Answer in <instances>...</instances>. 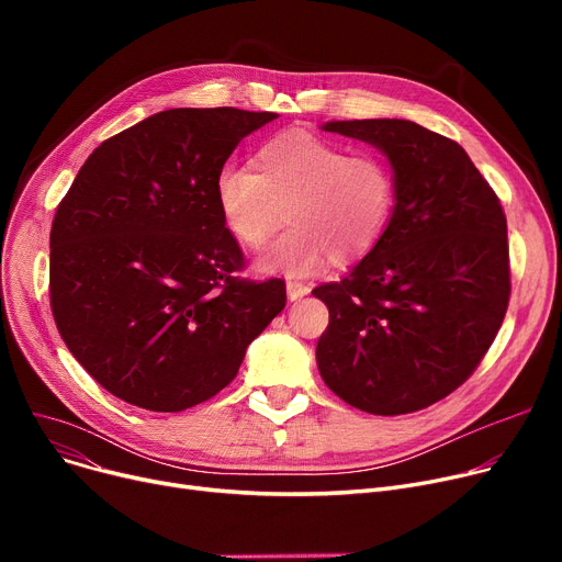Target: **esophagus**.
Returning <instances> with one entry per match:
<instances>
[{"label":"esophagus","mask_w":562,"mask_h":562,"mask_svg":"<svg viewBox=\"0 0 562 562\" xmlns=\"http://www.w3.org/2000/svg\"><path fill=\"white\" fill-rule=\"evenodd\" d=\"M307 293H310V284L299 282V280H289L286 282V296H289V301H299V299L307 296Z\"/></svg>","instance_id":"esophagus-1"}]
</instances>
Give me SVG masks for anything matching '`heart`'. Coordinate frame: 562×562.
Instances as JSON below:
<instances>
[{
	"instance_id": "obj_1",
	"label": "heart",
	"mask_w": 562,
	"mask_h": 562,
	"mask_svg": "<svg viewBox=\"0 0 562 562\" xmlns=\"http://www.w3.org/2000/svg\"><path fill=\"white\" fill-rule=\"evenodd\" d=\"M214 198L227 232L250 250L269 244L286 216L293 227L261 266L310 276L330 257L352 263L380 244L396 210V175L375 150L348 153L330 138L286 130L257 147L252 168L223 166Z\"/></svg>"
}]
</instances>
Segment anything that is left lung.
I'll use <instances>...</instances> for the list:
<instances>
[{
	"mask_svg": "<svg viewBox=\"0 0 562 562\" xmlns=\"http://www.w3.org/2000/svg\"><path fill=\"white\" fill-rule=\"evenodd\" d=\"M367 140L396 172L380 244L312 293L330 323L316 344L326 385L369 415H407L456 392L490 350L510 301L508 223L462 147L409 121L323 125Z\"/></svg>",
	"mask_w": 562,
	"mask_h": 562,
	"instance_id": "1",
	"label": "left lung"
}]
</instances>
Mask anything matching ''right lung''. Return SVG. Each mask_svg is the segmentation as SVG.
Masks as SVG:
<instances>
[{
	"label": "right lung",
	"instance_id": "obj_1",
	"mask_svg": "<svg viewBox=\"0 0 562 562\" xmlns=\"http://www.w3.org/2000/svg\"><path fill=\"white\" fill-rule=\"evenodd\" d=\"M271 111L168 109L106 138L58 202L49 305L75 360L153 412L210 401L284 310V280H250L214 198L216 172Z\"/></svg>",
	"mask_w": 562,
	"mask_h": 562
}]
</instances>
